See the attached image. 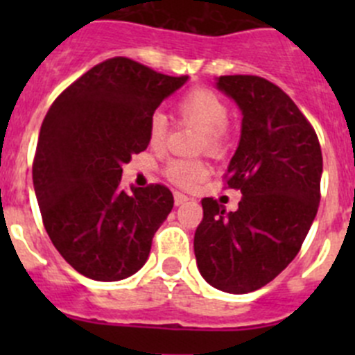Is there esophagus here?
I'll return each instance as SVG.
<instances>
[{"label": "esophagus", "mask_w": 355, "mask_h": 355, "mask_svg": "<svg viewBox=\"0 0 355 355\" xmlns=\"http://www.w3.org/2000/svg\"><path fill=\"white\" fill-rule=\"evenodd\" d=\"M173 198H175V206H180V204L187 202V200H189V196L182 194V192H175Z\"/></svg>", "instance_id": "esophagus-1"}]
</instances>
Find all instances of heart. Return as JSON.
Returning <instances> with one entry per match:
<instances>
[{
  "instance_id": "1",
  "label": "heart",
  "mask_w": 355,
  "mask_h": 355,
  "mask_svg": "<svg viewBox=\"0 0 355 355\" xmlns=\"http://www.w3.org/2000/svg\"><path fill=\"white\" fill-rule=\"evenodd\" d=\"M177 113L189 123L200 127L199 149L220 153L228 144V106L213 91L204 87L191 89L177 103ZM168 121L164 114L155 113L148 123V142L153 149H161L166 142ZM206 164L200 159H171L164 166V175L178 187H192L206 177Z\"/></svg>"
}]
</instances>
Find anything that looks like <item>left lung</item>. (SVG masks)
Listing matches in <instances>:
<instances>
[{
	"mask_svg": "<svg viewBox=\"0 0 355 355\" xmlns=\"http://www.w3.org/2000/svg\"><path fill=\"white\" fill-rule=\"evenodd\" d=\"M216 85L244 116L223 177L242 199L230 213L216 199L200 200L194 252L207 284L247 293L278 277L302 247L320 206L323 156L313 125L273 82L223 75Z\"/></svg>",
	"mask_w": 355,
	"mask_h": 355,
	"instance_id": "1",
	"label": "left lung"
}]
</instances>
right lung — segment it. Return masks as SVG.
<instances>
[{
	"instance_id": "right-lung-1",
	"label": "right lung",
	"mask_w": 355,
	"mask_h": 355,
	"mask_svg": "<svg viewBox=\"0 0 355 355\" xmlns=\"http://www.w3.org/2000/svg\"><path fill=\"white\" fill-rule=\"evenodd\" d=\"M125 56L92 67L46 113L32 163L42 223L84 277L116 282L141 270L173 207L163 184L121 187V164L148 148V123L187 82Z\"/></svg>"
}]
</instances>
